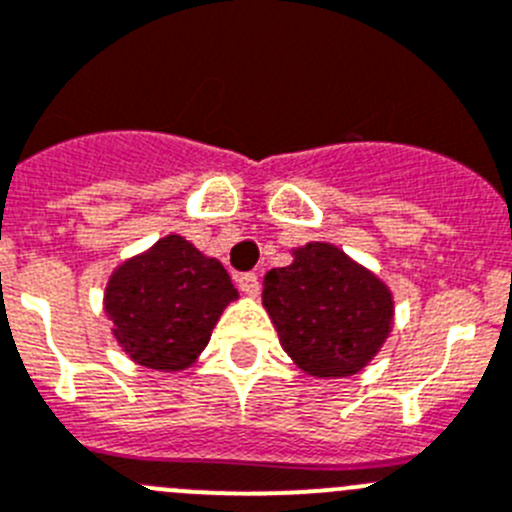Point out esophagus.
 Segmentation results:
<instances>
[{"instance_id": "1", "label": "esophagus", "mask_w": 512, "mask_h": 512, "mask_svg": "<svg viewBox=\"0 0 512 512\" xmlns=\"http://www.w3.org/2000/svg\"><path fill=\"white\" fill-rule=\"evenodd\" d=\"M237 285H240L242 293L247 295L260 293V278H257V272H242L240 278H237Z\"/></svg>"}]
</instances>
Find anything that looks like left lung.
Segmentation results:
<instances>
[{"label":"left lung","instance_id":"left-lung-1","mask_svg":"<svg viewBox=\"0 0 512 512\" xmlns=\"http://www.w3.org/2000/svg\"><path fill=\"white\" fill-rule=\"evenodd\" d=\"M262 303L295 364L313 376L364 369L391 331L394 303L379 280L331 245H305L265 275Z\"/></svg>","mask_w":512,"mask_h":512}]
</instances>
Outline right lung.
Instances as JSON below:
<instances>
[{
    "instance_id": "right-lung-1",
    "label": "right lung",
    "mask_w": 512,
    "mask_h": 512,
    "mask_svg": "<svg viewBox=\"0 0 512 512\" xmlns=\"http://www.w3.org/2000/svg\"><path fill=\"white\" fill-rule=\"evenodd\" d=\"M234 298L237 290L222 262L171 234L113 272L105 313L133 361L176 371L207 346L224 305Z\"/></svg>"
}]
</instances>
